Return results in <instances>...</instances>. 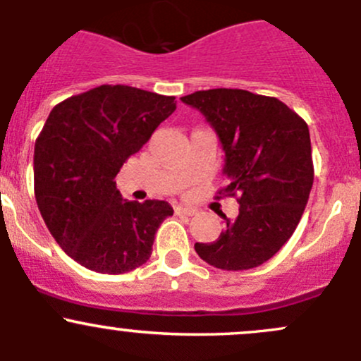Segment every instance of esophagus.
<instances>
[{
  "mask_svg": "<svg viewBox=\"0 0 361 361\" xmlns=\"http://www.w3.org/2000/svg\"><path fill=\"white\" fill-rule=\"evenodd\" d=\"M174 213L180 214V216H194L197 211L192 209V207H185V206H176L174 207Z\"/></svg>",
  "mask_w": 361,
  "mask_h": 361,
  "instance_id": "1",
  "label": "esophagus"
}]
</instances>
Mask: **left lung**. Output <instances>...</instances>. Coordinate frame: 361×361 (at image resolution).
<instances>
[{
  "label": "left lung",
  "mask_w": 361,
  "mask_h": 361,
  "mask_svg": "<svg viewBox=\"0 0 361 361\" xmlns=\"http://www.w3.org/2000/svg\"><path fill=\"white\" fill-rule=\"evenodd\" d=\"M206 116L225 154V187L239 195V214L213 243H195L204 262L246 271L274 257L292 238L311 194L309 127L276 97L241 89L197 90L181 97Z\"/></svg>",
  "instance_id": "8db88e82"
}]
</instances>
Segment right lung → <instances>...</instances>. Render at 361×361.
<instances>
[{"label":"right lung","instance_id":"right-lung-1","mask_svg":"<svg viewBox=\"0 0 361 361\" xmlns=\"http://www.w3.org/2000/svg\"><path fill=\"white\" fill-rule=\"evenodd\" d=\"M174 110L173 96L101 85L50 111L35 145V197L50 234L73 260L123 274L150 258L166 201H127L115 176Z\"/></svg>","mask_w":361,"mask_h":361}]
</instances>
